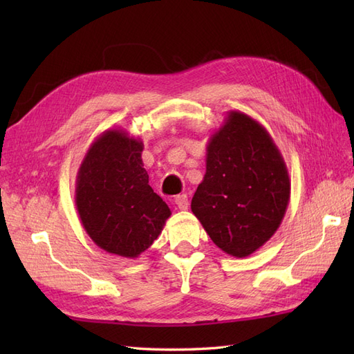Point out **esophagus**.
Returning a JSON list of instances; mask_svg holds the SVG:
<instances>
[{"instance_id":"1","label":"esophagus","mask_w":354,"mask_h":354,"mask_svg":"<svg viewBox=\"0 0 354 354\" xmlns=\"http://www.w3.org/2000/svg\"><path fill=\"white\" fill-rule=\"evenodd\" d=\"M174 202H176V205L180 208V209H187V205H189V199H187V195H178V196H176V199H174Z\"/></svg>"}]
</instances>
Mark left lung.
<instances>
[{
	"label": "left lung",
	"mask_w": 354,
	"mask_h": 354,
	"mask_svg": "<svg viewBox=\"0 0 354 354\" xmlns=\"http://www.w3.org/2000/svg\"><path fill=\"white\" fill-rule=\"evenodd\" d=\"M291 180L269 131L254 118L230 111L207 145V173L192 212L221 251L243 259L279 229Z\"/></svg>",
	"instance_id": "left-lung-1"
}]
</instances>
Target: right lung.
I'll return each instance as SVG.
<instances>
[{"label":"right lung","mask_w":354,"mask_h":354,"mask_svg":"<svg viewBox=\"0 0 354 354\" xmlns=\"http://www.w3.org/2000/svg\"><path fill=\"white\" fill-rule=\"evenodd\" d=\"M143 142L120 128L103 131L77 174L75 205L82 227L106 252L137 259L162 232L171 209L149 186Z\"/></svg>","instance_id":"right-lung-1"}]
</instances>
